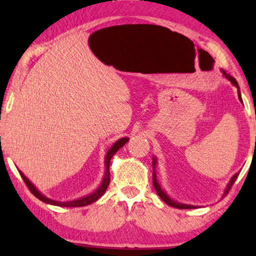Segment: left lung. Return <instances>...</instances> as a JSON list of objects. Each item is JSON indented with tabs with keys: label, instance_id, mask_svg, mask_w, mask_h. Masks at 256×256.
I'll use <instances>...</instances> for the list:
<instances>
[{
	"label": "left lung",
	"instance_id": "8db88e82",
	"mask_svg": "<svg viewBox=\"0 0 256 256\" xmlns=\"http://www.w3.org/2000/svg\"><path fill=\"white\" fill-rule=\"evenodd\" d=\"M222 76L226 78V79L228 80V81H230V84H232V86H235L236 88H237V94H238V99H240V102H242V96H240V86H238V84H237V81H236V79L235 78H232V76H229L228 73L224 71V70H222ZM156 164H157V158L156 157H152V168H154V176H152V182H154V190H156V192H157V194L158 196H160V198H162V200L164 202V203H167L168 206H174V208H177V209H196V208H198V206H190V204H184V203H180V202H177V201H175V200H172V198L168 196V194L164 192V190L162 188V186H160V184H159V182H158V180H157V174H156ZM240 175V172H236L235 175H234L232 178H230V180H229V183L227 184V186H226V188H224V194H222V198L226 196V194L229 192V190L232 188V184L235 183V180H237V176Z\"/></svg>",
	"mask_w": 256,
	"mask_h": 256
}]
</instances>
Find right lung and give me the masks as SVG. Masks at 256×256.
Here are the masks:
<instances>
[{"label": "right lung", "mask_w": 256, "mask_h": 256, "mask_svg": "<svg viewBox=\"0 0 256 256\" xmlns=\"http://www.w3.org/2000/svg\"><path fill=\"white\" fill-rule=\"evenodd\" d=\"M128 141V138H118V141L115 142L114 144H112L110 149H108L107 154L105 156V175H104V178L102 180L100 185H99V188L94 190V192L88 194V196H86L84 198H76V200H72V201H56V200H52L50 198H46L44 194H42L40 190L36 188V186H34L32 182H30L27 177L24 176V174L21 170H19L21 177H22L24 182L26 183V185L28 186V188L30 190V192H32L34 196L37 198H40V201L47 203V204H52V206H66V208H76V206H88V204H92V203L96 202L99 198H102L104 194H105L106 190L108 188V185H110V159L112 158V156H114L118 151L122 148V146L126 144Z\"/></svg>", "instance_id": "add662e5"}]
</instances>
